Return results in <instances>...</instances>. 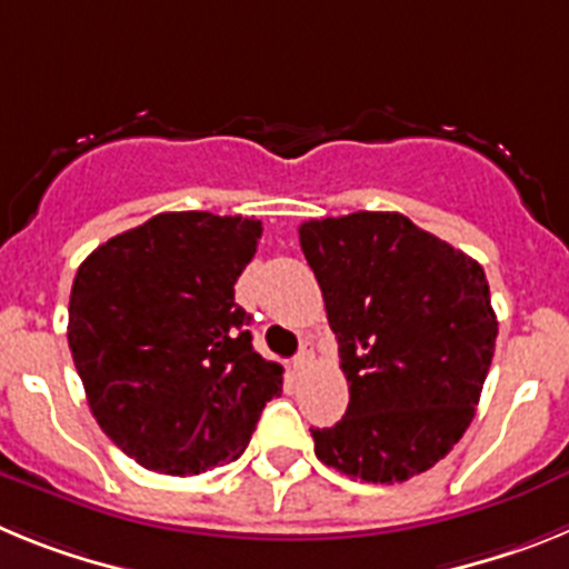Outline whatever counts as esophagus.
Wrapping results in <instances>:
<instances>
[{"label": "esophagus", "instance_id": "obj_1", "mask_svg": "<svg viewBox=\"0 0 569 569\" xmlns=\"http://www.w3.org/2000/svg\"><path fill=\"white\" fill-rule=\"evenodd\" d=\"M308 365H310V353L308 350H301V353L293 356V361H290V370H293L296 376H301L305 370H308Z\"/></svg>", "mask_w": 569, "mask_h": 569}]
</instances>
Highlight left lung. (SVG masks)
I'll list each match as a JSON object with an SVG mask.
<instances>
[{"mask_svg": "<svg viewBox=\"0 0 569 569\" xmlns=\"http://www.w3.org/2000/svg\"><path fill=\"white\" fill-rule=\"evenodd\" d=\"M299 241L350 387L341 421L310 430L316 456L350 479H413L476 416L499 336L485 270L401 213L310 219Z\"/></svg>", "mask_w": 569, "mask_h": 569, "instance_id": "1", "label": "left lung"}]
</instances>
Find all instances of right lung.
Segmentation results:
<instances>
[{
    "label": "right lung",
    "instance_id": "1",
    "mask_svg": "<svg viewBox=\"0 0 569 569\" xmlns=\"http://www.w3.org/2000/svg\"><path fill=\"white\" fill-rule=\"evenodd\" d=\"M261 222L208 210L159 213L79 264L68 345L90 413L144 470L199 476L239 459L281 393L253 350L233 284Z\"/></svg>",
    "mask_w": 569,
    "mask_h": 569
}]
</instances>
